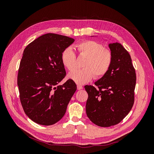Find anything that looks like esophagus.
Listing matches in <instances>:
<instances>
[{
	"instance_id": "1",
	"label": "esophagus",
	"mask_w": 154,
	"mask_h": 154,
	"mask_svg": "<svg viewBox=\"0 0 154 154\" xmlns=\"http://www.w3.org/2000/svg\"><path fill=\"white\" fill-rule=\"evenodd\" d=\"M83 88V87L82 86H81V85H77V89L78 90H81V89H82Z\"/></svg>"
}]
</instances>
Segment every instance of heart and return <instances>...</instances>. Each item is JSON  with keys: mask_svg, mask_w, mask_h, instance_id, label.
<instances>
[{"mask_svg": "<svg viewBox=\"0 0 154 154\" xmlns=\"http://www.w3.org/2000/svg\"><path fill=\"white\" fill-rule=\"evenodd\" d=\"M79 54L86 57L83 62L82 69L69 73L68 77L76 84L83 85L92 79L100 78L108 72L112 63L111 51L104 49L103 45L92 40L82 42L76 45ZM63 66L72 71L75 67L76 54L71 47L64 49L61 54Z\"/></svg>", "mask_w": 154, "mask_h": 154, "instance_id": "heart-1", "label": "heart"}]
</instances>
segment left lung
Here are the masks:
<instances>
[{
  "label": "left lung",
  "instance_id": "8db88e82",
  "mask_svg": "<svg viewBox=\"0 0 154 154\" xmlns=\"http://www.w3.org/2000/svg\"><path fill=\"white\" fill-rule=\"evenodd\" d=\"M112 66L104 76L85 85L87 117L95 125L109 127L118 124L132 109L136 83V71L128 51L118 42L109 44Z\"/></svg>",
  "mask_w": 154,
  "mask_h": 154
}]
</instances>
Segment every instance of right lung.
<instances>
[{
	"instance_id": "obj_1",
	"label": "right lung",
	"mask_w": 154,
	"mask_h": 154,
	"mask_svg": "<svg viewBox=\"0 0 154 154\" xmlns=\"http://www.w3.org/2000/svg\"><path fill=\"white\" fill-rule=\"evenodd\" d=\"M74 42V39L66 36L48 33L25 48L17 85L23 109L32 122L51 125L66 114L77 87L71 79L58 85L66 75L61 54Z\"/></svg>"
}]
</instances>
